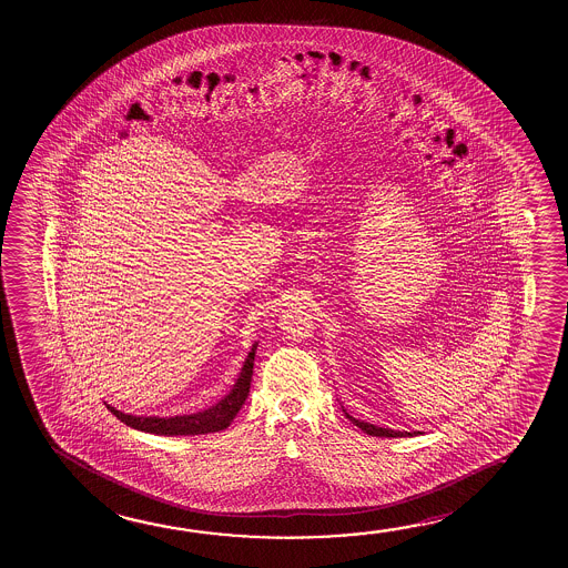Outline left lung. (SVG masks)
Listing matches in <instances>:
<instances>
[{
	"label": "left lung",
	"instance_id": "1",
	"mask_svg": "<svg viewBox=\"0 0 568 568\" xmlns=\"http://www.w3.org/2000/svg\"><path fill=\"white\" fill-rule=\"evenodd\" d=\"M343 412L346 414V418L351 419L353 422L354 426H358V428L363 429L364 434H368V436H376V437H408V436H416L418 432H398V429H390V428H378V426H374V424H368V422H361V419L353 418L346 409Z\"/></svg>",
	"mask_w": 568,
	"mask_h": 568
}]
</instances>
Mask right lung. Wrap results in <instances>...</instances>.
<instances>
[{
	"instance_id": "add662e5",
	"label": "right lung",
	"mask_w": 568,
	"mask_h": 568,
	"mask_svg": "<svg viewBox=\"0 0 568 568\" xmlns=\"http://www.w3.org/2000/svg\"><path fill=\"white\" fill-rule=\"evenodd\" d=\"M255 351H257V343L253 344L252 353L247 354L242 374H240L237 382L233 384L232 392L212 408L195 412L190 416H174V418H156V416L140 418V416L122 414L109 404H106V409H111L112 414L124 422L126 426L149 432V434H156V436H197V434L220 432V429H225L232 424L233 418L237 416V412L242 409L247 396H250Z\"/></svg>"
}]
</instances>
